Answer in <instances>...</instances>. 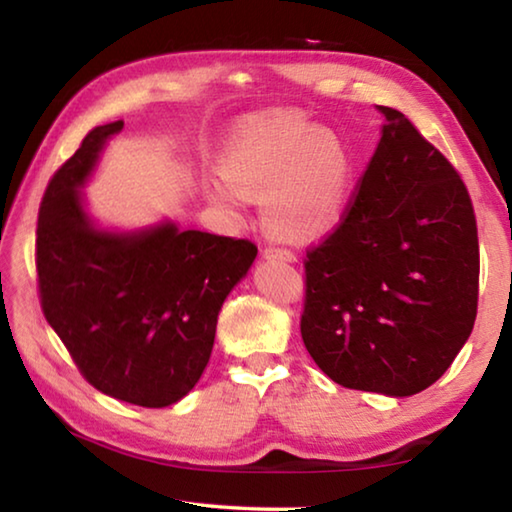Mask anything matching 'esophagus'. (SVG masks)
Segmentation results:
<instances>
[{
    "label": "esophagus",
    "instance_id": "obj_1",
    "mask_svg": "<svg viewBox=\"0 0 512 512\" xmlns=\"http://www.w3.org/2000/svg\"><path fill=\"white\" fill-rule=\"evenodd\" d=\"M264 257L266 259H284V262H296V253H291L287 248H275V246H268L264 250Z\"/></svg>",
    "mask_w": 512,
    "mask_h": 512
}]
</instances>
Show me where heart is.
I'll return each mask as SVG.
<instances>
[{"mask_svg": "<svg viewBox=\"0 0 512 512\" xmlns=\"http://www.w3.org/2000/svg\"><path fill=\"white\" fill-rule=\"evenodd\" d=\"M219 173L207 196L239 212L262 194L264 219L289 239L327 235L341 223L352 194L354 160L339 133L296 112L271 110L241 119L225 137Z\"/></svg>", "mask_w": 512, "mask_h": 512, "instance_id": "obj_1", "label": "heart"}]
</instances>
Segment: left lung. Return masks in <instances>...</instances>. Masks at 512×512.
<instances>
[{"label": "left lung", "instance_id": "left-lung-1", "mask_svg": "<svg viewBox=\"0 0 512 512\" xmlns=\"http://www.w3.org/2000/svg\"><path fill=\"white\" fill-rule=\"evenodd\" d=\"M386 124L343 223L305 262L300 332L325 375L409 397L470 339L479 239L463 180L400 110Z\"/></svg>", "mask_w": 512, "mask_h": 512}]
</instances>
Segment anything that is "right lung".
<instances>
[{
    "label": "right lung",
    "instance_id": "obj_1",
    "mask_svg": "<svg viewBox=\"0 0 512 512\" xmlns=\"http://www.w3.org/2000/svg\"><path fill=\"white\" fill-rule=\"evenodd\" d=\"M121 128V119L94 128L49 180L38 214V287L47 323L97 391L162 409L201 379L219 311L257 246L171 219L135 230L97 223L83 187Z\"/></svg>",
    "mask_w": 512,
    "mask_h": 512
}]
</instances>
